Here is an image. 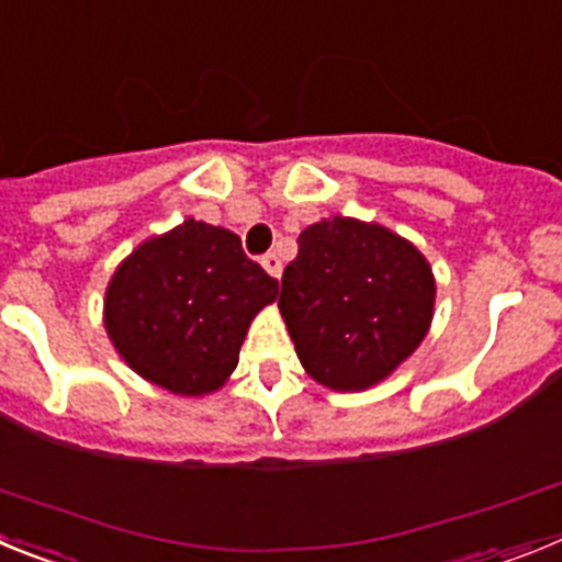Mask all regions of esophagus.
I'll use <instances>...</instances> for the list:
<instances>
[{"mask_svg": "<svg viewBox=\"0 0 562 562\" xmlns=\"http://www.w3.org/2000/svg\"><path fill=\"white\" fill-rule=\"evenodd\" d=\"M261 267H265L272 278H281V270H284V267H281V258H278L276 252H267V256H261Z\"/></svg>", "mask_w": 562, "mask_h": 562, "instance_id": "34e87169", "label": "esophagus"}]
</instances>
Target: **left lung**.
I'll use <instances>...</instances> for the list:
<instances>
[{
  "instance_id": "obj_1",
  "label": "left lung",
  "mask_w": 562,
  "mask_h": 562,
  "mask_svg": "<svg viewBox=\"0 0 562 562\" xmlns=\"http://www.w3.org/2000/svg\"><path fill=\"white\" fill-rule=\"evenodd\" d=\"M436 281L408 238L331 216L297 236L278 310L312 380L366 391L416 351L434 321Z\"/></svg>"
}]
</instances>
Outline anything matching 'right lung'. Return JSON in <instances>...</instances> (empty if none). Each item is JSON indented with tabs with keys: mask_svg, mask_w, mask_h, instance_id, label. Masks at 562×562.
Here are the masks:
<instances>
[{
	"mask_svg": "<svg viewBox=\"0 0 562 562\" xmlns=\"http://www.w3.org/2000/svg\"><path fill=\"white\" fill-rule=\"evenodd\" d=\"M278 297V281L225 227L186 220L146 238L114 270L103 326L132 371L180 396L220 391L250 321Z\"/></svg>",
	"mask_w": 562,
	"mask_h": 562,
	"instance_id": "obj_1",
	"label": "right lung"
}]
</instances>
